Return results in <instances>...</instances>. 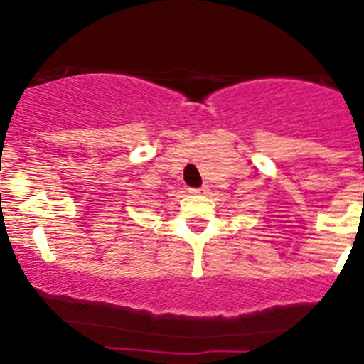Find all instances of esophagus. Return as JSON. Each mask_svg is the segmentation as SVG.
Masks as SVG:
<instances>
[{"label":"esophagus","mask_w":364,"mask_h":364,"mask_svg":"<svg viewBox=\"0 0 364 364\" xmlns=\"http://www.w3.org/2000/svg\"><path fill=\"white\" fill-rule=\"evenodd\" d=\"M188 191H190L191 195H205L208 191L207 186H202V188H188Z\"/></svg>","instance_id":"1"}]
</instances>
